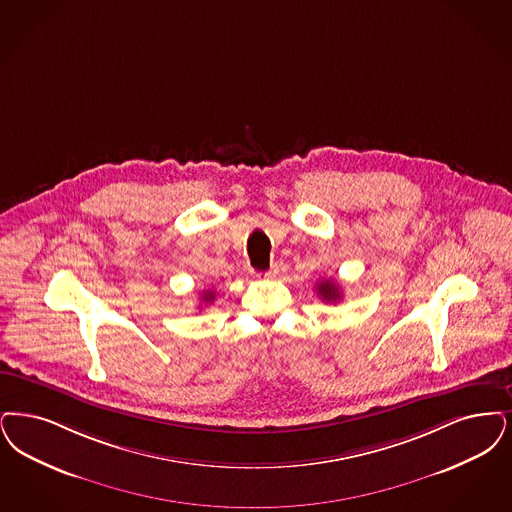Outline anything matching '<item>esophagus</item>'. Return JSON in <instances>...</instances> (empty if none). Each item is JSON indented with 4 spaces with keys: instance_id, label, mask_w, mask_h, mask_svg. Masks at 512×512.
I'll list each match as a JSON object with an SVG mask.
<instances>
[{
    "instance_id": "esophagus-1",
    "label": "esophagus",
    "mask_w": 512,
    "mask_h": 512,
    "mask_svg": "<svg viewBox=\"0 0 512 512\" xmlns=\"http://www.w3.org/2000/svg\"><path fill=\"white\" fill-rule=\"evenodd\" d=\"M278 272H280V268H278V265L274 263V265L270 266L268 270H266L265 274H263V278H266V280H272V278H276L278 276ZM261 276V274H259Z\"/></svg>"
}]
</instances>
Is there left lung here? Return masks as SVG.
<instances>
[{
	"mask_svg": "<svg viewBox=\"0 0 512 512\" xmlns=\"http://www.w3.org/2000/svg\"><path fill=\"white\" fill-rule=\"evenodd\" d=\"M316 291H318V295L322 297V301H326V303H337V301L341 299V289H339V286H337L335 282H331V280H322V282L316 286Z\"/></svg>",
	"mask_w": 512,
	"mask_h": 512,
	"instance_id": "8db88e82",
	"label": "left lung"
}]
</instances>
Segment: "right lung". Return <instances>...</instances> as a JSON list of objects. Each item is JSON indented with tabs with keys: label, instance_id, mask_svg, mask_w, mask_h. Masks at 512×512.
<instances>
[{
	"label": "right lung",
	"instance_id": "right-lung-1",
	"mask_svg": "<svg viewBox=\"0 0 512 512\" xmlns=\"http://www.w3.org/2000/svg\"><path fill=\"white\" fill-rule=\"evenodd\" d=\"M213 299H215V291H211V289L204 291V295H202V301H204V303H211Z\"/></svg>",
	"mask_w": 512,
	"mask_h": 512
}]
</instances>
